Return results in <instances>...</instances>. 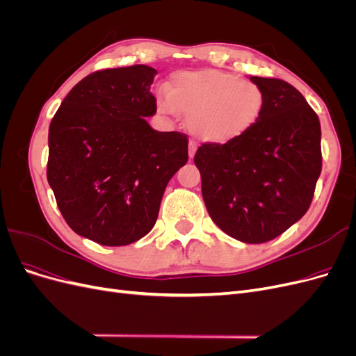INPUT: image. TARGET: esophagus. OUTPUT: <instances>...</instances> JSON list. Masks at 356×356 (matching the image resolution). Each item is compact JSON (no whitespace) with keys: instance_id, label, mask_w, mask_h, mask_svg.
Here are the masks:
<instances>
[{"instance_id":"1","label":"esophagus","mask_w":356,"mask_h":356,"mask_svg":"<svg viewBox=\"0 0 356 356\" xmlns=\"http://www.w3.org/2000/svg\"><path fill=\"white\" fill-rule=\"evenodd\" d=\"M196 149H197V145H196L195 143H190V144H188V157H190V159L195 157Z\"/></svg>"}]
</instances>
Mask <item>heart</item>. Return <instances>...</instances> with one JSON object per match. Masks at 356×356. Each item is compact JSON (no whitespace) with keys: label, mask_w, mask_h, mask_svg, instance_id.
<instances>
[{"label":"heart","mask_w":356,"mask_h":356,"mask_svg":"<svg viewBox=\"0 0 356 356\" xmlns=\"http://www.w3.org/2000/svg\"><path fill=\"white\" fill-rule=\"evenodd\" d=\"M165 92L166 98L157 99L159 111L186 115L190 132L213 145L230 144L246 135L266 105L264 92L255 81L212 68L175 72Z\"/></svg>","instance_id":"heart-1"}]
</instances>
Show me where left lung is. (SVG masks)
Wrapping results in <instances>:
<instances>
[{"mask_svg":"<svg viewBox=\"0 0 356 356\" xmlns=\"http://www.w3.org/2000/svg\"><path fill=\"white\" fill-rule=\"evenodd\" d=\"M251 80L266 96L260 120L238 141L202 144L195 165L212 221L241 242L264 243L310 207L322 169L321 123L294 86Z\"/></svg>","mask_w":356,"mask_h":356,"instance_id":"left-lung-1","label":"left lung"}]
</instances>
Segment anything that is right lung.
<instances>
[{
	"instance_id": "1",
	"label": "right lung",
	"mask_w": 356,
	"mask_h": 356,
	"mask_svg": "<svg viewBox=\"0 0 356 356\" xmlns=\"http://www.w3.org/2000/svg\"><path fill=\"white\" fill-rule=\"evenodd\" d=\"M147 65L102 70L74 86L49 127L47 181L70 227L105 246L156 224L165 188L188 160V138L159 132Z\"/></svg>"
}]
</instances>
